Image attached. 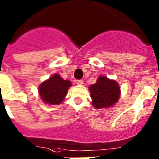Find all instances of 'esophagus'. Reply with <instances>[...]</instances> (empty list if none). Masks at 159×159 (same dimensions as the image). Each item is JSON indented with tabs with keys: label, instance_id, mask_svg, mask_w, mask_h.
Here are the masks:
<instances>
[{
	"label": "esophagus",
	"instance_id": "obj_1",
	"mask_svg": "<svg viewBox=\"0 0 159 159\" xmlns=\"http://www.w3.org/2000/svg\"><path fill=\"white\" fill-rule=\"evenodd\" d=\"M76 84H78V85H82L84 84V81L82 80H76Z\"/></svg>",
	"mask_w": 159,
	"mask_h": 159
}]
</instances>
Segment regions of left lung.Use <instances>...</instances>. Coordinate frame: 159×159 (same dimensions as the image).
Instances as JSON below:
<instances>
[{"label":"left lung","instance_id":"obj_1","mask_svg":"<svg viewBox=\"0 0 159 159\" xmlns=\"http://www.w3.org/2000/svg\"><path fill=\"white\" fill-rule=\"evenodd\" d=\"M89 89L92 104L98 109L113 107L119 101L121 94L119 83L104 75H99L96 83L91 84Z\"/></svg>","mask_w":159,"mask_h":159}]
</instances>
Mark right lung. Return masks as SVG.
<instances>
[{
	"instance_id": "right-lung-1",
	"label": "right lung",
	"mask_w": 159,
	"mask_h": 159,
	"mask_svg": "<svg viewBox=\"0 0 159 159\" xmlns=\"http://www.w3.org/2000/svg\"><path fill=\"white\" fill-rule=\"evenodd\" d=\"M71 85L70 81L63 80L60 75L54 74L48 80L40 84L38 88V93L45 104L57 105L65 99Z\"/></svg>"
}]
</instances>
